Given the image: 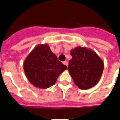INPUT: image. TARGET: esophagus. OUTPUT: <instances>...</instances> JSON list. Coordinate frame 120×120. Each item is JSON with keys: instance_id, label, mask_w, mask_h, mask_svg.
<instances>
[{"instance_id": "obj_1", "label": "esophagus", "mask_w": 120, "mask_h": 120, "mask_svg": "<svg viewBox=\"0 0 120 120\" xmlns=\"http://www.w3.org/2000/svg\"><path fill=\"white\" fill-rule=\"evenodd\" d=\"M63 64H64V65H66V66H68V62H63Z\"/></svg>"}]
</instances>
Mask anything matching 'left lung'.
<instances>
[{"label":"left lung","mask_w":120,"mask_h":120,"mask_svg":"<svg viewBox=\"0 0 120 120\" xmlns=\"http://www.w3.org/2000/svg\"><path fill=\"white\" fill-rule=\"evenodd\" d=\"M68 69L75 85L87 90L99 82L104 70V62L96 52L85 47L71 49Z\"/></svg>","instance_id":"8db88e82"}]
</instances>
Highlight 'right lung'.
Returning a JSON list of instances; mask_svg holds the SVG:
<instances>
[{"label": "right lung", "mask_w": 120, "mask_h": 120, "mask_svg": "<svg viewBox=\"0 0 120 120\" xmlns=\"http://www.w3.org/2000/svg\"><path fill=\"white\" fill-rule=\"evenodd\" d=\"M23 66L29 82L42 89L54 85L59 75L67 69L48 44L37 45L26 57Z\"/></svg>", "instance_id": "obj_1"}]
</instances>
